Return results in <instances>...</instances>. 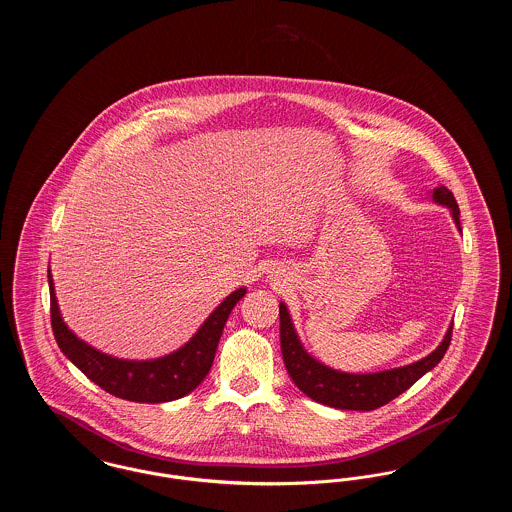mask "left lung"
Instances as JSON below:
<instances>
[{
  "label": "left lung",
  "mask_w": 512,
  "mask_h": 512,
  "mask_svg": "<svg viewBox=\"0 0 512 512\" xmlns=\"http://www.w3.org/2000/svg\"><path fill=\"white\" fill-rule=\"evenodd\" d=\"M434 201L451 209L455 224L461 230L459 205L453 192L445 186L434 190ZM453 334V324L449 326L443 341L428 357L416 361L413 365L399 366L374 374H347L334 370L330 366L318 363L301 345L295 334L292 318L284 303H280V345L284 365L293 384L313 401L343 409V411H374L378 407L388 405L391 399L409 390L418 378H422L428 370H432L443 359Z\"/></svg>",
  "instance_id": "left-lung-1"
}]
</instances>
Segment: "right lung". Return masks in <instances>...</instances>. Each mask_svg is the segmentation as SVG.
Here are the masks:
<instances>
[{
	"label": "right lung",
	"instance_id": "1",
	"mask_svg": "<svg viewBox=\"0 0 512 512\" xmlns=\"http://www.w3.org/2000/svg\"><path fill=\"white\" fill-rule=\"evenodd\" d=\"M48 282L51 328L59 349L101 390L136 403H165L194 391L211 370L228 315L245 295V288L230 293L194 338L171 355L153 361H122L74 336L59 313L49 272Z\"/></svg>",
	"mask_w": 512,
	"mask_h": 512
}]
</instances>
